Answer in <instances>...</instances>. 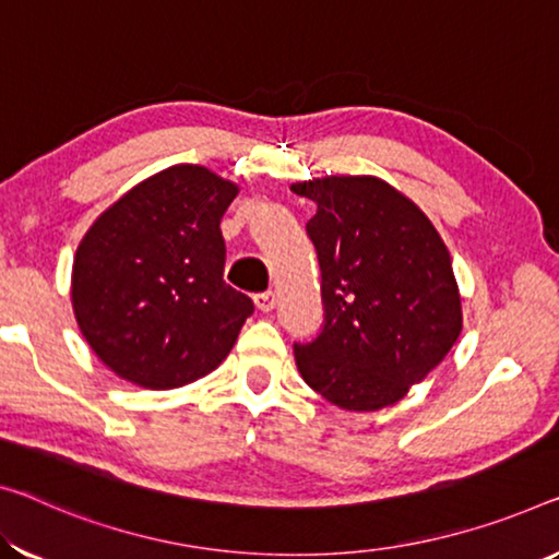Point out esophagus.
Instances as JSON below:
<instances>
[{
	"mask_svg": "<svg viewBox=\"0 0 559 559\" xmlns=\"http://www.w3.org/2000/svg\"><path fill=\"white\" fill-rule=\"evenodd\" d=\"M274 305H277V295L274 292H260V295H254V307L260 312H272Z\"/></svg>",
	"mask_w": 559,
	"mask_h": 559,
	"instance_id": "esophagus-1",
	"label": "esophagus"
}]
</instances>
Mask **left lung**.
Instances as JSON below:
<instances>
[{"instance_id":"8db88e82","label":"left lung","mask_w":559,"mask_h":559,"mask_svg":"<svg viewBox=\"0 0 559 559\" xmlns=\"http://www.w3.org/2000/svg\"><path fill=\"white\" fill-rule=\"evenodd\" d=\"M317 204L307 222L322 270L324 324L295 342L302 380L349 412L405 397L462 332L452 260L427 214L377 177L292 185Z\"/></svg>"}]
</instances>
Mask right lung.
I'll return each instance as SVG.
<instances>
[{"mask_svg": "<svg viewBox=\"0 0 559 559\" xmlns=\"http://www.w3.org/2000/svg\"><path fill=\"white\" fill-rule=\"evenodd\" d=\"M239 192L207 167L175 165L119 197L82 237L72 267L76 324L127 382L171 390L235 347L252 299L225 272L222 214Z\"/></svg>", "mask_w": 559, "mask_h": 559, "instance_id": "1", "label": "right lung"}]
</instances>
